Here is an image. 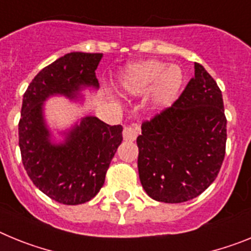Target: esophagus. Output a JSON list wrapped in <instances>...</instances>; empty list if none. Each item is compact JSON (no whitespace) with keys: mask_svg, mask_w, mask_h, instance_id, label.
Masks as SVG:
<instances>
[{"mask_svg":"<svg viewBox=\"0 0 251 251\" xmlns=\"http://www.w3.org/2000/svg\"><path fill=\"white\" fill-rule=\"evenodd\" d=\"M137 136H138V130H137V127H134V126H127V127H124V129H123L124 141H129V142L136 141Z\"/></svg>","mask_w":251,"mask_h":251,"instance_id":"esophagus-1","label":"esophagus"}]
</instances>
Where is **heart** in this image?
Here are the masks:
<instances>
[{
	"label": "heart",
	"mask_w": 251,
	"mask_h": 251,
	"mask_svg": "<svg viewBox=\"0 0 251 251\" xmlns=\"http://www.w3.org/2000/svg\"><path fill=\"white\" fill-rule=\"evenodd\" d=\"M185 81L181 66L162 60L148 59L130 64L121 75V85L130 95H143L151 90V105L163 110L176 101Z\"/></svg>",
	"instance_id": "heart-1"
}]
</instances>
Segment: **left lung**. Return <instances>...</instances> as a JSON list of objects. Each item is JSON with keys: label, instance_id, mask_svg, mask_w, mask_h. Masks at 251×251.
<instances>
[{"label": "left lung", "instance_id": "1", "mask_svg": "<svg viewBox=\"0 0 251 251\" xmlns=\"http://www.w3.org/2000/svg\"><path fill=\"white\" fill-rule=\"evenodd\" d=\"M226 145L221 90L202 65L174 105L142 124L137 138L141 183L153 200L179 203L216 178Z\"/></svg>", "mask_w": 251, "mask_h": 251}]
</instances>
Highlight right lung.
<instances>
[{
    "label": "right lung",
    "mask_w": 251,
    "mask_h": 251,
    "mask_svg": "<svg viewBox=\"0 0 251 251\" xmlns=\"http://www.w3.org/2000/svg\"><path fill=\"white\" fill-rule=\"evenodd\" d=\"M103 54L69 52L44 68L24 94L19 123L22 163L34 185L64 205L88 202L103 187L106 170L123 141L122 126L85 115L55 141L45 118V101L65 97L84 101V90L99 88L95 70Z\"/></svg>",
    "instance_id": "add662e5"
}]
</instances>
